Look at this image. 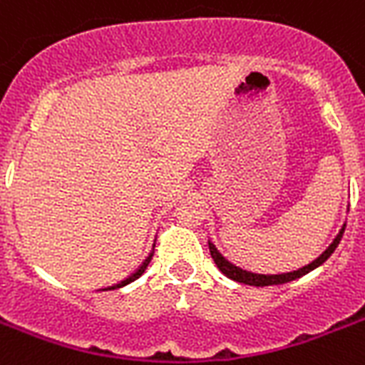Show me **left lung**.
<instances>
[{
  "label": "left lung",
  "mask_w": 365,
  "mask_h": 365,
  "mask_svg": "<svg viewBox=\"0 0 365 365\" xmlns=\"http://www.w3.org/2000/svg\"><path fill=\"white\" fill-rule=\"evenodd\" d=\"M343 232H345V224H343L341 232L337 233V237L334 239V243H331L330 247H328V249H326L324 252L319 256V258H317V260H313L311 264H307V265H303V267H299L298 271H290V273H279V275H262V273H252V271L241 269V267H237L235 264H232V262L226 260V258H224V256L218 252L217 247H215L211 241H209V250H211L212 260H215V264H217L218 269L222 271L224 275L228 277V279H232V281L243 282V284H249V287H271V284H284V282L296 281V279L303 277L305 273L317 269L319 265L324 264V262L328 260L331 255H334V250L337 249V245H339L341 237H343Z\"/></svg>",
  "instance_id": "8db88e82"
}]
</instances>
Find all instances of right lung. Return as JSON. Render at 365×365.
<instances>
[{"instance_id":"add662e5","label":"right lung","mask_w":365,"mask_h":365,"mask_svg":"<svg viewBox=\"0 0 365 365\" xmlns=\"http://www.w3.org/2000/svg\"><path fill=\"white\" fill-rule=\"evenodd\" d=\"M153 255H154V250H153V252H150V255L147 256V260H145L141 265H139V269H137L135 273H132V275L128 277V279H124V281L118 282V284H115V287H110V288H113V290H115V288H122V287H126V284H130V282L135 281V279H139V277H141L143 273H145V269H147V265L150 264V260H153Z\"/></svg>"}]
</instances>
